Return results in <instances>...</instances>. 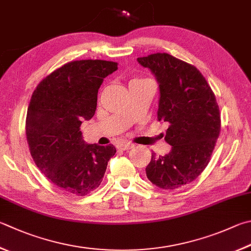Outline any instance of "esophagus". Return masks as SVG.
Wrapping results in <instances>:
<instances>
[{
	"instance_id": "1",
	"label": "esophagus",
	"mask_w": 251,
	"mask_h": 251,
	"mask_svg": "<svg viewBox=\"0 0 251 251\" xmlns=\"http://www.w3.org/2000/svg\"><path fill=\"white\" fill-rule=\"evenodd\" d=\"M134 144H130V143H120L117 145V148L121 149V150H129L131 148H134Z\"/></svg>"
}]
</instances>
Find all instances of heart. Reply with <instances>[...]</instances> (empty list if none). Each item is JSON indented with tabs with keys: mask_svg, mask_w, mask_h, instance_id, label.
Returning a JSON list of instances; mask_svg holds the SVG:
<instances>
[{
	"mask_svg": "<svg viewBox=\"0 0 251 251\" xmlns=\"http://www.w3.org/2000/svg\"><path fill=\"white\" fill-rule=\"evenodd\" d=\"M133 81H137V80H133Z\"/></svg>",
	"mask_w": 251,
	"mask_h": 251,
	"instance_id": "b5f03b06",
	"label": "heart"
}]
</instances>
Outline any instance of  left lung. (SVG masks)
Here are the masks:
<instances>
[{
  "label": "left lung",
  "mask_w": 251,
  "mask_h": 251,
  "mask_svg": "<svg viewBox=\"0 0 251 251\" xmlns=\"http://www.w3.org/2000/svg\"><path fill=\"white\" fill-rule=\"evenodd\" d=\"M159 84L157 117L168 124L171 150L151 154L146 176L152 184L176 190L194 181L209 162L221 131V115L211 86L197 68L169 53L137 58Z\"/></svg>",
  "instance_id": "8db88e82"
}]
</instances>
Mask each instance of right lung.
<instances>
[{"label":"right lung","instance_id":"1","mask_svg":"<svg viewBox=\"0 0 251 251\" xmlns=\"http://www.w3.org/2000/svg\"><path fill=\"white\" fill-rule=\"evenodd\" d=\"M116 70L113 61H72L45 78L31 95L26 117L30 154L66 192L83 197L97 189L116 152L112 144H86L80 130L94 115L104 78Z\"/></svg>","mask_w":251,"mask_h":251}]
</instances>
